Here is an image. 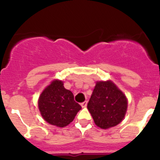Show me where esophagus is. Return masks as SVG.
<instances>
[{"mask_svg":"<svg viewBox=\"0 0 160 160\" xmlns=\"http://www.w3.org/2000/svg\"><path fill=\"white\" fill-rule=\"evenodd\" d=\"M87 104H88V102H87V101H83V102H82L81 104H80V105H81L82 108H86Z\"/></svg>","mask_w":160,"mask_h":160,"instance_id":"1","label":"esophagus"}]
</instances>
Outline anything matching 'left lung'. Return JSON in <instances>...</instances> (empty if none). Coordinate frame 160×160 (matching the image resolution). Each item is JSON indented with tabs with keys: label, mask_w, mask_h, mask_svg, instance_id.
Returning <instances> with one entry per match:
<instances>
[{
	"label": "left lung",
	"mask_w": 160,
	"mask_h": 160,
	"mask_svg": "<svg viewBox=\"0 0 160 160\" xmlns=\"http://www.w3.org/2000/svg\"><path fill=\"white\" fill-rule=\"evenodd\" d=\"M127 99L124 93L111 81L96 83L88 108L95 124L101 128L118 125L127 110Z\"/></svg>",
	"instance_id": "8db88e82"
}]
</instances>
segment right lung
<instances>
[{
    "label": "right lung",
    "instance_id": "add662e5",
    "mask_svg": "<svg viewBox=\"0 0 160 160\" xmlns=\"http://www.w3.org/2000/svg\"><path fill=\"white\" fill-rule=\"evenodd\" d=\"M38 108L45 121L52 125L65 127L73 121L81 106L74 101L70 90L60 80H54L42 93Z\"/></svg>",
    "mask_w": 160,
    "mask_h": 160
}]
</instances>
